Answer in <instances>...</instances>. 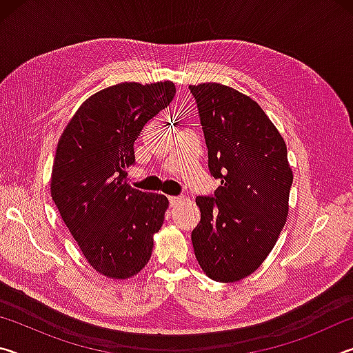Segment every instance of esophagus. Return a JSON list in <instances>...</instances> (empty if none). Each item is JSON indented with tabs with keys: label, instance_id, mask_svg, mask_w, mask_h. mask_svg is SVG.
Here are the masks:
<instances>
[{
	"label": "esophagus",
	"instance_id": "34e87169",
	"mask_svg": "<svg viewBox=\"0 0 353 353\" xmlns=\"http://www.w3.org/2000/svg\"><path fill=\"white\" fill-rule=\"evenodd\" d=\"M168 199H170V205L171 207H176V205H179L183 201L182 196H170Z\"/></svg>",
	"mask_w": 353,
	"mask_h": 353
}]
</instances>
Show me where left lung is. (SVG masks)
<instances>
[{
    "instance_id": "left-lung-1",
    "label": "left lung",
    "mask_w": 353,
    "mask_h": 353,
    "mask_svg": "<svg viewBox=\"0 0 353 353\" xmlns=\"http://www.w3.org/2000/svg\"><path fill=\"white\" fill-rule=\"evenodd\" d=\"M221 187L198 196L201 223L191 232L194 255L208 277H248L277 243L288 216L292 171L283 137L252 98L216 82L190 85Z\"/></svg>"
}]
</instances>
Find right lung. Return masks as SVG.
Here are the masks:
<instances>
[{"label": "right lung", "mask_w": 353, "mask_h": 353, "mask_svg": "<svg viewBox=\"0 0 353 353\" xmlns=\"http://www.w3.org/2000/svg\"><path fill=\"white\" fill-rule=\"evenodd\" d=\"M176 94L171 81L123 82L83 101L63 129L52 163L51 198L93 270L130 279L151 259L168 199L124 182L134 141Z\"/></svg>", "instance_id": "obj_1"}]
</instances>
